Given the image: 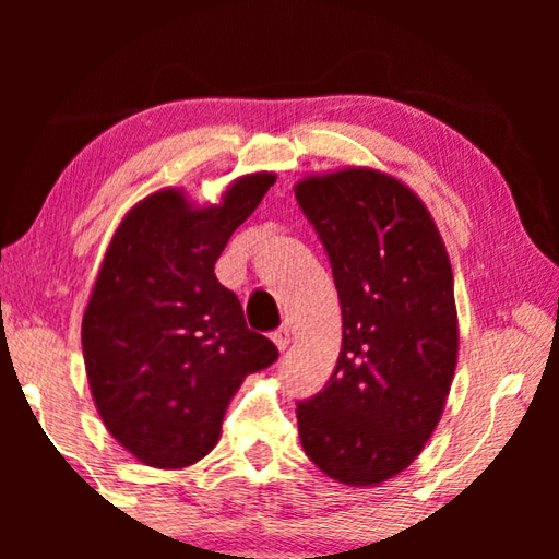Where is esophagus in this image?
<instances>
[{
    "label": "esophagus",
    "instance_id": "34e87169",
    "mask_svg": "<svg viewBox=\"0 0 559 559\" xmlns=\"http://www.w3.org/2000/svg\"><path fill=\"white\" fill-rule=\"evenodd\" d=\"M271 340H273V343H276V347L281 349V353H283V349H286L288 345H290V340H293V333H290V328H278L276 330V333H273L271 335Z\"/></svg>",
    "mask_w": 559,
    "mask_h": 559
}]
</instances>
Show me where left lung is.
Listing matches in <instances>:
<instances>
[{
    "mask_svg": "<svg viewBox=\"0 0 559 559\" xmlns=\"http://www.w3.org/2000/svg\"><path fill=\"white\" fill-rule=\"evenodd\" d=\"M296 200L325 246L343 310L335 372L296 409L300 443L337 484L380 486L419 456L456 372L447 246L419 197L380 169L308 175Z\"/></svg>",
    "mask_w": 559,
    "mask_h": 559,
    "instance_id": "obj_1",
    "label": "left lung"
}]
</instances>
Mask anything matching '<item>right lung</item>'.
Returning <instances> with one entry per match:
<instances>
[{
  "instance_id": "obj_1",
  "label": "right lung",
  "mask_w": 559,
  "mask_h": 559,
  "mask_svg": "<svg viewBox=\"0 0 559 559\" xmlns=\"http://www.w3.org/2000/svg\"><path fill=\"white\" fill-rule=\"evenodd\" d=\"M273 182V173L241 175L210 206L159 189L112 234L83 313V359L103 424L145 466L204 459L246 374L278 359L214 273Z\"/></svg>"
}]
</instances>
